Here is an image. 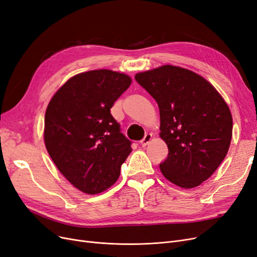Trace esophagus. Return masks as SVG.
I'll return each mask as SVG.
<instances>
[{"instance_id": "obj_1", "label": "esophagus", "mask_w": 257, "mask_h": 257, "mask_svg": "<svg viewBox=\"0 0 257 257\" xmlns=\"http://www.w3.org/2000/svg\"><path fill=\"white\" fill-rule=\"evenodd\" d=\"M153 139V137H152V134H147L146 136H145V138H143L141 141H140V145L142 146V147H147L149 143L151 142V140Z\"/></svg>"}]
</instances>
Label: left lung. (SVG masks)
<instances>
[{"label": "left lung", "instance_id": "obj_1", "mask_svg": "<svg viewBox=\"0 0 257 257\" xmlns=\"http://www.w3.org/2000/svg\"><path fill=\"white\" fill-rule=\"evenodd\" d=\"M135 79L159 107V136L169 149L159 164L162 175L182 189L198 187L229 151L233 120L227 102L208 80L179 66L162 65Z\"/></svg>", "mask_w": 257, "mask_h": 257}]
</instances>
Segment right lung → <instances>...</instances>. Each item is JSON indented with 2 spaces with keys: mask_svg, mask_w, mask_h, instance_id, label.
Listing matches in <instances>:
<instances>
[{
  "mask_svg": "<svg viewBox=\"0 0 257 257\" xmlns=\"http://www.w3.org/2000/svg\"><path fill=\"white\" fill-rule=\"evenodd\" d=\"M131 83L128 75L118 71H85L68 79L47 105L46 150L61 174L85 194L111 187L132 152L131 141L110 114Z\"/></svg>",
  "mask_w": 257,
  "mask_h": 257,
  "instance_id": "right-lung-1",
  "label": "right lung"
}]
</instances>
